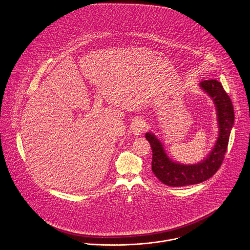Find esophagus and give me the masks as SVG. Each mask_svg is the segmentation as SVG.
<instances>
[{
    "mask_svg": "<svg viewBox=\"0 0 250 250\" xmlns=\"http://www.w3.org/2000/svg\"><path fill=\"white\" fill-rule=\"evenodd\" d=\"M145 130H146L145 122L142 119H136L132 124V126H131V132L135 136H140L144 133Z\"/></svg>",
    "mask_w": 250,
    "mask_h": 250,
    "instance_id": "34e87169",
    "label": "esophagus"
}]
</instances>
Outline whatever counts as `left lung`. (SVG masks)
Here are the masks:
<instances>
[{"label":"left lung","mask_w":250,"mask_h":250,"mask_svg":"<svg viewBox=\"0 0 250 250\" xmlns=\"http://www.w3.org/2000/svg\"><path fill=\"white\" fill-rule=\"evenodd\" d=\"M199 87L212 99L216 107L219 133L211 151L202 162L196 164H182L171 160L163 144L152 132H146L152 152V171L159 180L171 187H183L203 182L213 176L223 162L229 145L230 130L234 123V110L229 96L220 82L215 79L204 80Z\"/></svg>","instance_id":"1"}]
</instances>
